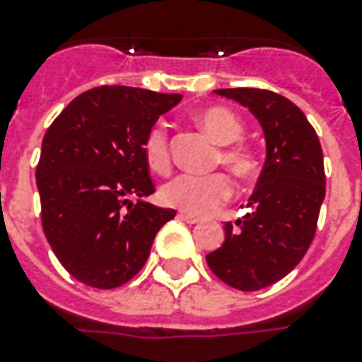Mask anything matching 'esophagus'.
Instances as JSON below:
<instances>
[{
  "label": "esophagus",
  "mask_w": 362,
  "mask_h": 362,
  "mask_svg": "<svg viewBox=\"0 0 362 362\" xmlns=\"http://www.w3.org/2000/svg\"><path fill=\"white\" fill-rule=\"evenodd\" d=\"M178 220L186 221V223H189V226L201 223V218H197V216H192V214H186V212H180V214H178Z\"/></svg>",
  "instance_id": "obj_1"
}]
</instances>
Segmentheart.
<instances>
[{
  "label": "heart",
  "instance_id": "b5f03b06",
  "mask_svg": "<svg viewBox=\"0 0 362 362\" xmlns=\"http://www.w3.org/2000/svg\"><path fill=\"white\" fill-rule=\"evenodd\" d=\"M195 124L216 144H220L214 153V167L223 165L240 180H252L259 175L261 163L255 148L238 141L244 133V125L235 112L223 107H209L195 115ZM142 156L150 170L158 175H167L173 169L170 141L163 125H152L148 129L142 141ZM231 193L233 182L226 173L209 176L180 175L161 186L159 201L186 214L209 216L214 214Z\"/></svg>",
  "mask_w": 362,
  "mask_h": 362
}]
</instances>
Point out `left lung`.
<instances>
[{
	"mask_svg": "<svg viewBox=\"0 0 362 362\" xmlns=\"http://www.w3.org/2000/svg\"><path fill=\"white\" fill-rule=\"evenodd\" d=\"M261 122L267 161L242 220L227 221L226 242L206 263L227 286L257 291L289 274L308 252L325 199V167L317 133L297 105L259 88H226Z\"/></svg>",
	"mask_w": 362,
	"mask_h": 362,
	"instance_id": "1",
	"label": "left lung"
}]
</instances>
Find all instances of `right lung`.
I'll return each instance as SVG.
<instances>
[{
	"label": "right lung",
	"instance_id": "obj_1",
	"mask_svg": "<svg viewBox=\"0 0 362 362\" xmlns=\"http://www.w3.org/2000/svg\"><path fill=\"white\" fill-rule=\"evenodd\" d=\"M180 99L141 88H92L45 133L35 170L42 231L59 263L82 284L124 286L144 267L159 229L176 216L131 197L156 192L142 141Z\"/></svg>",
	"mask_w": 362,
	"mask_h": 362
}]
</instances>
